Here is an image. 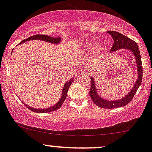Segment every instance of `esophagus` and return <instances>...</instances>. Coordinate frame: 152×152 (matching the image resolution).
I'll use <instances>...</instances> for the list:
<instances>
[{
  "instance_id": "34e87169",
  "label": "esophagus",
  "mask_w": 152,
  "mask_h": 152,
  "mask_svg": "<svg viewBox=\"0 0 152 152\" xmlns=\"http://www.w3.org/2000/svg\"><path fill=\"white\" fill-rule=\"evenodd\" d=\"M84 73H85V70H83V69L79 70L77 72V77H80L81 75H83Z\"/></svg>"
}]
</instances>
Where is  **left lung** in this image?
I'll list each match as a JSON object with an SVG mask.
<instances>
[{
    "instance_id": "8db88e82",
    "label": "left lung",
    "mask_w": 152,
    "mask_h": 152,
    "mask_svg": "<svg viewBox=\"0 0 152 152\" xmlns=\"http://www.w3.org/2000/svg\"><path fill=\"white\" fill-rule=\"evenodd\" d=\"M108 32L112 35V37L114 39V43L110 50L111 51L113 52L119 49H122V48H126V49L130 50V51L133 52L135 58V62H136L137 66H138L137 74H138V76L134 87L133 88L132 91L129 93L128 95L125 97L120 99V100L107 101L102 99L97 94L96 85L94 83V79L93 77L91 78V89H90L89 94L94 104L97 105L98 107H101V108L114 109L124 107V106L127 105L131 102L132 99H133V96H135V93L137 92L142 82L143 67H142V61L141 54H140V50L138 49V46L137 43L135 41H133V40L125 36V35L120 33V32H115V31H108Z\"/></svg>"
}]
</instances>
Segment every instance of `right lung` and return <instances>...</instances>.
Instances as JSON below:
<instances>
[{
    "label": "right lung",
    "mask_w": 152,
    "mask_h": 152,
    "mask_svg": "<svg viewBox=\"0 0 152 152\" xmlns=\"http://www.w3.org/2000/svg\"><path fill=\"white\" fill-rule=\"evenodd\" d=\"M44 40V41L48 42V43H55L57 44L60 42L61 40V38L60 37H52L50 36H48V35H32L28 38L25 39V40H22L21 43H24V42L27 41V40ZM73 82V78H72L70 80L66 82L64 84L63 88V91H62V94H61V97L60 99V100L58 101V102L57 103L56 105H54L53 107H50V108L48 109H35V108H32V107H29L28 105H26L25 104H24V105L27 106V107L30 110L32 111V112H37V113H46V112H53V111L56 110V109H59L60 107H61V105L63 104V103L64 102L65 99H66V95H67V92H68V89H69V86H71L72 83Z\"/></svg>",
    "instance_id": "obj_1"
}]
</instances>
